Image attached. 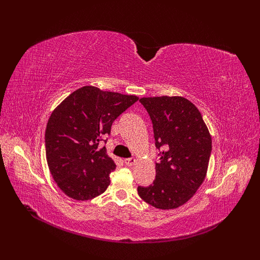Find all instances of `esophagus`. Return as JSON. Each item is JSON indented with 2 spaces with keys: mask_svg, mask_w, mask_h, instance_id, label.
Returning a JSON list of instances; mask_svg holds the SVG:
<instances>
[{
  "mask_svg": "<svg viewBox=\"0 0 260 260\" xmlns=\"http://www.w3.org/2000/svg\"><path fill=\"white\" fill-rule=\"evenodd\" d=\"M136 158H132V157H131V158H125L124 159V164L125 165H127V166H132V165H135L136 164Z\"/></svg>",
  "mask_w": 260,
  "mask_h": 260,
  "instance_id": "34e87169",
  "label": "esophagus"
}]
</instances>
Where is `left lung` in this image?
<instances>
[{"label":"left lung","mask_w":260,"mask_h":260,"mask_svg":"<svg viewBox=\"0 0 260 260\" xmlns=\"http://www.w3.org/2000/svg\"><path fill=\"white\" fill-rule=\"evenodd\" d=\"M153 124L159 161L149 186H138L140 198L159 209L183 205L205 179L211 154V138L203 117L181 96L140 100Z\"/></svg>","instance_id":"obj_1"}]
</instances>
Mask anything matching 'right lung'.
<instances>
[{
    "mask_svg": "<svg viewBox=\"0 0 260 260\" xmlns=\"http://www.w3.org/2000/svg\"><path fill=\"white\" fill-rule=\"evenodd\" d=\"M135 95L82 86L52 113L45 130V153L55 182L69 198L88 201L106 191L116 165L106 154V136Z\"/></svg>",
    "mask_w": 260,
    "mask_h": 260,
    "instance_id": "add662e5",
    "label": "right lung"
}]
</instances>
